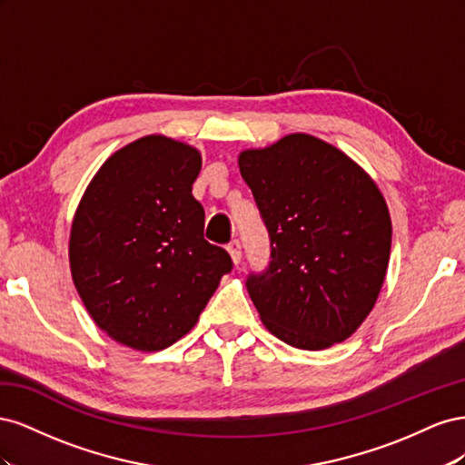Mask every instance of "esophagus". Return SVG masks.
Wrapping results in <instances>:
<instances>
[{"instance_id":"34e87169","label":"esophagus","mask_w":465,"mask_h":465,"mask_svg":"<svg viewBox=\"0 0 465 465\" xmlns=\"http://www.w3.org/2000/svg\"><path fill=\"white\" fill-rule=\"evenodd\" d=\"M227 250H229V254H231L232 262H234L236 265L241 263V260H242V246H241V241H232V242H229Z\"/></svg>"}]
</instances>
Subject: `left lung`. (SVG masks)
I'll return each instance as SVG.
<instances>
[{"mask_svg":"<svg viewBox=\"0 0 465 465\" xmlns=\"http://www.w3.org/2000/svg\"><path fill=\"white\" fill-rule=\"evenodd\" d=\"M238 166L270 234V262L246 277L265 328L306 351L341 343L371 314L386 277L382 193L347 154L306 134L244 151Z\"/></svg>","mask_w":465,"mask_h":465,"instance_id":"1","label":"left lung"}]
</instances>
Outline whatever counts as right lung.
Instances as JSON below:
<instances>
[{
	"mask_svg": "<svg viewBox=\"0 0 465 465\" xmlns=\"http://www.w3.org/2000/svg\"><path fill=\"white\" fill-rule=\"evenodd\" d=\"M200 153L149 135L101 166L77 207L69 263L83 304L112 340L161 351L188 333L231 273L229 252L203 238L192 195Z\"/></svg>",
	"mask_w": 465,
	"mask_h": 465,
	"instance_id": "obj_1",
	"label": "right lung"
}]
</instances>
